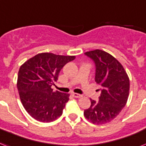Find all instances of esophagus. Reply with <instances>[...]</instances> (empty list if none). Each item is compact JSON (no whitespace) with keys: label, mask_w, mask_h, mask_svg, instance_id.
Returning <instances> with one entry per match:
<instances>
[{"label":"esophagus","mask_w":146,"mask_h":146,"mask_svg":"<svg viewBox=\"0 0 146 146\" xmlns=\"http://www.w3.org/2000/svg\"><path fill=\"white\" fill-rule=\"evenodd\" d=\"M72 95L76 98H80L82 97V95H81V94H77V93H72Z\"/></svg>","instance_id":"34e87169"}]
</instances>
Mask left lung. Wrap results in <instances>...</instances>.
<instances>
[{
	"label": "left lung",
	"instance_id": "left-lung-1",
	"mask_svg": "<svg viewBox=\"0 0 146 146\" xmlns=\"http://www.w3.org/2000/svg\"><path fill=\"white\" fill-rule=\"evenodd\" d=\"M95 64V82L101 85L99 101L91 100V106L84 111L88 120L104 124L113 120L126 105L130 80L120 62L104 51L96 49L85 52Z\"/></svg>",
	"mask_w": 146,
	"mask_h": 146
}]
</instances>
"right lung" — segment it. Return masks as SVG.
Wrapping results in <instances>:
<instances>
[{"instance_id":"obj_1","label":"right lung","mask_w":146,"mask_h":146,"mask_svg":"<svg viewBox=\"0 0 146 146\" xmlns=\"http://www.w3.org/2000/svg\"><path fill=\"white\" fill-rule=\"evenodd\" d=\"M75 56L40 53L20 67L17 88L24 108L32 118L51 122L62 115L69 94L53 92L61 70Z\"/></svg>"}]
</instances>
